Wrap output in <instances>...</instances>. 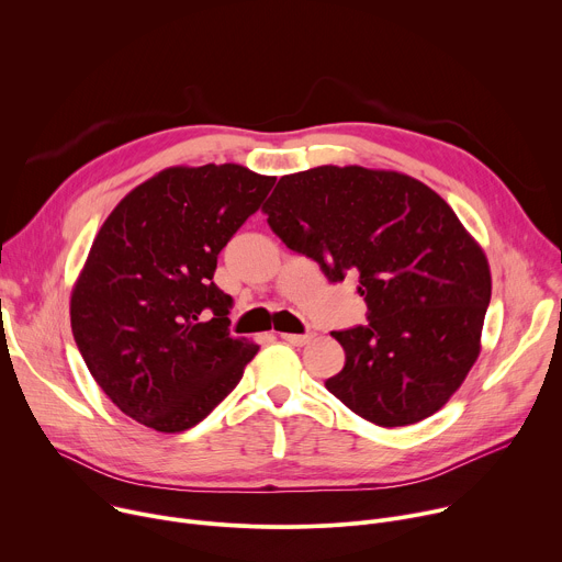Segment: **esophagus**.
Returning a JSON list of instances; mask_svg holds the SVG:
<instances>
[{
    "label": "esophagus",
    "mask_w": 562,
    "mask_h": 562,
    "mask_svg": "<svg viewBox=\"0 0 562 562\" xmlns=\"http://www.w3.org/2000/svg\"><path fill=\"white\" fill-rule=\"evenodd\" d=\"M281 339H283V341H288V344H292V346H305L310 339H313V335H310V333H305V335L283 333V335H281Z\"/></svg>",
    "instance_id": "esophagus-1"
}]
</instances>
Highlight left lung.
<instances>
[{"label": "left lung", "instance_id": "obj_1", "mask_svg": "<svg viewBox=\"0 0 562 562\" xmlns=\"http://www.w3.org/2000/svg\"><path fill=\"white\" fill-rule=\"evenodd\" d=\"M263 212L328 281L359 279L368 324L333 333L346 363L326 389L389 428L440 411L480 355L491 301L486 257L447 201L406 173L324 165L283 176Z\"/></svg>", "mask_w": 562, "mask_h": 562}]
</instances>
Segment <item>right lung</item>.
Returning a JSON list of instances; mask_svg holds the SVG:
<instances>
[{
	"instance_id": "right-lung-1",
	"label": "right lung",
	"mask_w": 562,
	"mask_h": 562,
	"mask_svg": "<svg viewBox=\"0 0 562 562\" xmlns=\"http://www.w3.org/2000/svg\"><path fill=\"white\" fill-rule=\"evenodd\" d=\"M274 180L232 162L169 167L102 223L71 294V330L124 415L180 432L240 382L259 346L229 335L232 296L214 272Z\"/></svg>"
}]
</instances>
